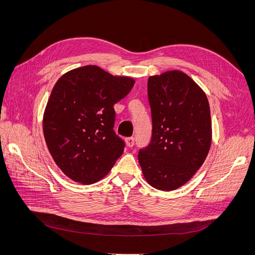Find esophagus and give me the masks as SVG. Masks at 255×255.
Returning <instances> with one entry per match:
<instances>
[{
  "label": "esophagus",
  "mask_w": 255,
  "mask_h": 255,
  "mask_svg": "<svg viewBox=\"0 0 255 255\" xmlns=\"http://www.w3.org/2000/svg\"><path fill=\"white\" fill-rule=\"evenodd\" d=\"M126 143L127 145L128 146V148H132V146L134 145V138L133 137H128L126 139Z\"/></svg>",
  "instance_id": "34e87169"
}]
</instances>
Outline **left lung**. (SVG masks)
<instances>
[{
  "label": "left lung",
  "instance_id": "1",
  "mask_svg": "<svg viewBox=\"0 0 255 255\" xmlns=\"http://www.w3.org/2000/svg\"><path fill=\"white\" fill-rule=\"evenodd\" d=\"M148 98L152 139L138 161L152 187L174 190L195 175L210 151V104L203 89L180 70L150 76Z\"/></svg>",
  "mask_w": 255,
  "mask_h": 255
}]
</instances>
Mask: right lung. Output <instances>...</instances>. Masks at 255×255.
<instances>
[{
    "mask_svg": "<svg viewBox=\"0 0 255 255\" xmlns=\"http://www.w3.org/2000/svg\"><path fill=\"white\" fill-rule=\"evenodd\" d=\"M129 76L113 75L95 65L66 72L44 109L45 143L61 171L81 184H94L111 171L125 142L115 134V103L134 86Z\"/></svg>",
    "mask_w": 255,
    "mask_h": 255,
    "instance_id": "obj_1",
    "label": "right lung"
}]
</instances>
